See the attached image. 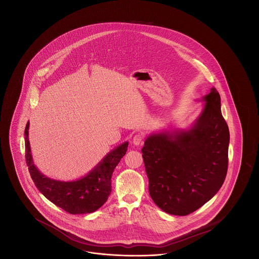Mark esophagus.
I'll return each instance as SVG.
<instances>
[{
    "mask_svg": "<svg viewBox=\"0 0 259 259\" xmlns=\"http://www.w3.org/2000/svg\"><path fill=\"white\" fill-rule=\"evenodd\" d=\"M143 139H144V136L143 134H137V135L134 136V138H133V144L135 145V146H139L142 142H143Z\"/></svg>",
    "mask_w": 259,
    "mask_h": 259,
    "instance_id": "1",
    "label": "esophagus"
}]
</instances>
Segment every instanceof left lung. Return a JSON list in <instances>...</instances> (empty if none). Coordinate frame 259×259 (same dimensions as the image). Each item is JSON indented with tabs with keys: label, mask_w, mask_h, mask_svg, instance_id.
<instances>
[{
	"label": "left lung",
	"mask_w": 259,
	"mask_h": 259,
	"mask_svg": "<svg viewBox=\"0 0 259 259\" xmlns=\"http://www.w3.org/2000/svg\"><path fill=\"white\" fill-rule=\"evenodd\" d=\"M190 128L148 136L142 148L149 195L167 213L186 215L213 197L228 167L229 129L214 87Z\"/></svg>",
	"instance_id": "8db88e82"
}]
</instances>
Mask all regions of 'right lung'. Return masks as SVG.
Returning a JSON list of instances; mask_svg holds the SVG:
<instances>
[{
    "instance_id": "1",
    "label": "right lung",
    "mask_w": 259,
    "mask_h": 259,
    "mask_svg": "<svg viewBox=\"0 0 259 259\" xmlns=\"http://www.w3.org/2000/svg\"><path fill=\"white\" fill-rule=\"evenodd\" d=\"M28 136L29 121L25 127V159L33 182L45 197L72 214L93 212L106 203L111 192V175L125 155L128 142L113 148L81 179L62 182L38 171L33 161Z\"/></svg>"
}]
</instances>
